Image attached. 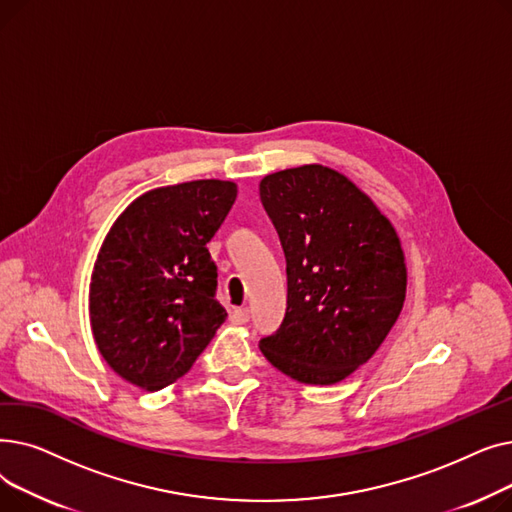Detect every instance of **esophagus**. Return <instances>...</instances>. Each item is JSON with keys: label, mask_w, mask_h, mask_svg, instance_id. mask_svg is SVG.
Wrapping results in <instances>:
<instances>
[{"label": "esophagus", "mask_w": 512, "mask_h": 512, "mask_svg": "<svg viewBox=\"0 0 512 512\" xmlns=\"http://www.w3.org/2000/svg\"><path fill=\"white\" fill-rule=\"evenodd\" d=\"M230 319L234 321V324H247V321H249V309L247 307L232 309L230 311Z\"/></svg>", "instance_id": "1"}]
</instances>
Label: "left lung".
I'll list each match as a JSON object with an SVG mask.
<instances>
[{"instance_id": "8db88e82", "label": "left lung", "mask_w": 512, "mask_h": 512, "mask_svg": "<svg viewBox=\"0 0 512 512\" xmlns=\"http://www.w3.org/2000/svg\"><path fill=\"white\" fill-rule=\"evenodd\" d=\"M259 197L288 278L286 315L259 340L261 353L301 384H338L378 351L405 303L398 234L361 188L326 166L265 176Z\"/></svg>"}]
</instances>
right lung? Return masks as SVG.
<instances>
[{
  "label": "right lung",
  "instance_id": "1",
  "mask_svg": "<svg viewBox=\"0 0 512 512\" xmlns=\"http://www.w3.org/2000/svg\"><path fill=\"white\" fill-rule=\"evenodd\" d=\"M234 199L230 180L161 186L134 199L107 232L89 317L101 357L126 382L149 392L170 386L224 324L207 242Z\"/></svg>",
  "mask_w": 512,
  "mask_h": 512
}]
</instances>
